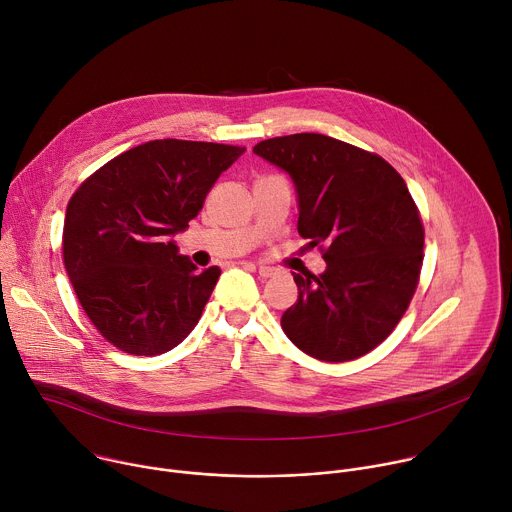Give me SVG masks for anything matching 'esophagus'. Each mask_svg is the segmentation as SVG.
I'll return each instance as SVG.
<instances>
[{
  "label": "esophagus",
  "instance_id": "34e87169",
  "mask_svg": "<svg viewBox=\"0 0 512 512\" xmlns=\"http://www.w3.org/2000/svg\"><path fill=\"white\" fill-rule=\"evenodd\" d=\"M257 271H259V275H261V277H265V279H267V277H271V275L275 273V269H273V267H265V265H261V263H257Z\"/></svg>",
  "mask_w": 512,
  "mask_h": 512
}]
</instances>
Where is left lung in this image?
Instances as JSON below:
<instances>
[{
	"label": "left lung",
	"mask_w": 512,
	"mask_h": 512,
	"mask_svg": "<svg viewBox=\"0 0 512 512\" xmlns=\"http://www.w3.org/2000/svg\"><path fill=\"white\" fill-rule=\"evenodd\" d=\"M296 184L298 233L326 271L294 273L298 302L281 316L302 352L346 362L377 348L407 312L423 265V223L405 180L381 156L322 133L257 143Z\"/></svg>",
	"instance_id": "1"
}]
</instances>
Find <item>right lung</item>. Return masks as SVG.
Returning a JSON list of instances; mask_svg holds the SVG:
<instances>
[{"instance_id":"add662e5","label":"right lung","mask_w":512,"mask_h":512,"mask_svg":"<svg viewBox=\"0 0 512 512\" xmlns=\"http://www.w3.org/2000/svg\"><path fill=\"white\" fill-rule=\"evenodd\" d=\"M243 152L154 139L101 166L68 200L64 267L85 314L115 348L164 354L198 324L221 269L200 271L170 237L188 227Z\"/></svg>"}]
</instances>
